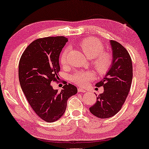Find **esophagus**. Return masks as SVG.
<instances>
[{"label": "esophagus", "instance_id": "obj_1", "mask_svg": "<svg viewBox=\"0 0 149 149\" xmlns=\"http://www.w3.org/2000/svg\"><path fill=\"white\" fill-rule=\"evenodd\" d=\"M77 91H78V92H81V93H84V92H86V90L81 88V87H79V88L77 89Z\"/></svg>", "mask_w": 149, "mask_h": 149}]
</instances>
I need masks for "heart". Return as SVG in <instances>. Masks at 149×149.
<instances>
[{
	"label": "heart",
	"instance_id": "1",
	"mask_svg": "<svg viewBox=\"0 0 149 149\" xmlns=\"http://www.w3.org/2000/svg\"><path fill=\"white\" fill-rule=\"evenodd\" d=\"M79 46L86 57L91 59V65L96 72L103 75L110 69L113 63V57L109 52L104 50V46L100 40L93 37L84 39ZM69 48L63 49L60 56V63L65 65L68 63V54ZM94 79V74L90 71H79L71 75L70 79L73 83L80 86H85Z\"/></svg>",
	"mask_w": 149,
	"mask_h": 149
}]
</instances>
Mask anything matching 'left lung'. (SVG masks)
<instances>
[{"instance_id": "1", "label": "left lung", "mask_w": 149, "mask_h": 149, "mask_svg": "<svg viewBox=\"0 0 149 149\" xmlns=\"http://www.w3.org/2000/svg\"><path fill=\"white\" fill-rule=\"evenodd\" d=\"M110 43L112 65L104 78L95 84L97 87L103 86L104 91L97 97L95 103L89 108L92 114L101 119L114 116L121 110L133 79V65L128 51L116 41L111 40Z\"/></svg>"}]
</instances>
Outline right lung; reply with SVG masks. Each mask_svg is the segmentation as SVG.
<instances>
[{"instance_id":"right-lung-1","label":"right lung","mask_w":149,"mask_h":149,"mask_svg":"<svg viewBox=\"0 0 149 149\" xmlns=\"http://www.w3.org/2000/svg\"><path fill=\"white\" fill-rule=\"evenodd\" d=\"M68 38L46 37L33 41L24 52L18 65V77L24 94L33 111L44 121L52 123L62 116L67 101L77 89L68 84L58 91L52 86L58 81L59 57Z\"/></svg>"}]
</instances>
